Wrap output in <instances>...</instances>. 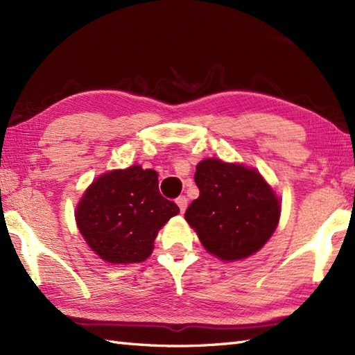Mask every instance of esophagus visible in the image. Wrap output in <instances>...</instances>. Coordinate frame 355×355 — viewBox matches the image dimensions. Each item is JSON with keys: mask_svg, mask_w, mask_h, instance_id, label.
<instances>
[{"mask_svg": "<svg viewBox=\"0 0 355 355\" xmlns=\"http://www.w3.org/2000/svg\"><path fill=\"white\" fill-rule=\"evenodd\" d=\"M176 203H178V206H179L180 212H185L187 205H188V198H187L185 196H180V197L176 198Z\"/></svg>", "mask_w": 355, "mask_h": 355, "instance_id": "obj_1", "label": "esophagus"}]
</instances>
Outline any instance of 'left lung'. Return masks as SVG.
<instances>
[{
    "mask_svg": "<svg viewBox=\"0 0 355 355\" xmlns=\"http://www.w3.org/2000/svg\"><path fill=\"white\" fill-rule=\"evenodd\" d=\"M200 191L185 220L203 247L223 261H239L261 250L274 233L280 205L256 170L205 159L194 175Z\"/></svg>",
    "mask_w": 355,
    "mask_h": 355,
    "instance_id": "8db88e82",
    "label": "left lung"
}]
</instances>
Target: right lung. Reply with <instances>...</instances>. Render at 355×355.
Here are the masks:
<instances>
[{
  "mask_svg": "<svg viewBox=\"0 0 355 355\" xmlns=\"http://www.w3.org/2000/svg\"><path fill=\"white\" fill-rule=\"evenodd\" d=\"M179 212L164 198L158 173L132 166L94 180L76 207V224L89 247L110 263L148 259L158 230Z\"/></svg>",
  "mask_w": 355,
  "mask_h": 355,
  "instance_id": "1",
  "label": "right lung"
}]
</instances>
